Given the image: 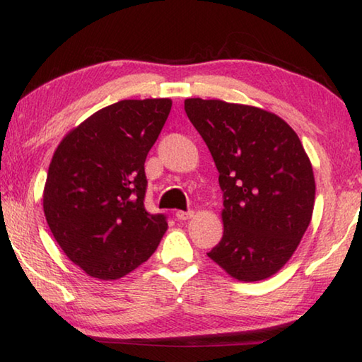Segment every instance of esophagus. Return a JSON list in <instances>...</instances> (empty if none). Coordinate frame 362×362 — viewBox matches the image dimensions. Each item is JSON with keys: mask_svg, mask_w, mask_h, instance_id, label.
<instances>
[{"mask_svg": "<svg viewBox=\"0 0 362 362\" xmlns=\"http://www.w3.org/2000/svg\"><path fill=\"white\" fill-rule=\"evenodd\" d=\"M193 216H194L193 211H177L175 212V217L179 220H188V218H192Z\"/></svg>", "mask_w": 362, "mask_h": 362, "instance_id": "34e87169", "label": "esophagus"}]
</instances>
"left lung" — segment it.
Returning a JSON list of instances; mask_svg holds the SVG:
<instances>
[{
  "label": "left lung",
  "mask_w": 362,
  "mask_h": 362,
  "mask_svg": "<svg viewBox=\"0 0 362 362\" xmlns=\"http://www.w3.org/2000/svg\"><path fill=\"white\" fill-rule=\"evenodd\" d=\"M223 192V236L209 259L238 281H262L296 252L315 206L313 168L284 119L223 100L187 99Z\"/></svg>",
  "instance_id": "1"
}]
</instances>
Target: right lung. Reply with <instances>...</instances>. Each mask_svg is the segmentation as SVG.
<instances>
[{
	"mask_svg": "<svg viewBox=\"0 0 362 362\" xmlns=\"http://www.w3.org/2000/svg\"><path fill=\"white\" fill-rule=\"evenodd\" d=\"M173 100H121L70 131L49 164L42 209L65 255L112 281L142 265L168 230L145 209V159Z\"/></svg>",
	"mask_w": 362,
	"mask_h": 362,
	"instance_id": "obj_1",
	"label": "right lung"
}]
</instances>
